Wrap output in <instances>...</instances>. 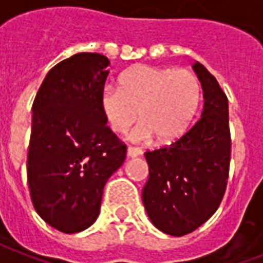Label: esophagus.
Listing matches in <instances>:
<instances>
[{
	"label": "esophagus",
	"instance_id": "1",
	"mask_svg": "<svg viewBox=\"0 0 263 263\" xmlns=\"http://www.w3.org/2000/svg\"><path fill=\"white\" fill-rule=\"evenodd\" d=\"M126 155H128L129 158H137V156H141V155H142V151L138 148H134V146H128V149H126Z\"/></svg>",
	"mask_w": 263,
	"mask_h": 263
}]
</instances>
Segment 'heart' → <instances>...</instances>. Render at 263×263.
I'll return each instance as SVG.
<instances>
[{"instance_id":"b5f03b06","label":"heart","mask_w":263,"mask_h":263,"mask_svg":"<svg viewBox=\"0 0 263 263\" xmlns=\"http://www.w3.org/2000/svg\"><path fill=\"white\" fill-rule=\"evenodd\" d=\"M200 96V83L190 70L141 65L121 76L120 88L104 87L100 104L112 131L125 132L141 117L131 141L146 142L156 134L169 142L187 129Z\"/></svg>"}]
</instances>
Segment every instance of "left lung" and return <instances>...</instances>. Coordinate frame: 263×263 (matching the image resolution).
I'll return each mask as SVG.
<instances>
[{
    "mask_svg": "<svg viewBox=\"0 0 263 263\" xmlns=\"http://www.w3.org/2000/svg\"><path fill=\"white\" fill-rule=\"evenodd\" d=\"M193 70L203 88L200 120L171 146L145 154L149 166L142 201L158 230L182 237L204 224L226 193L231 138L228 100L201 63Z\"/></svg>",
    "mask_w": 263,
    "mask_h": 263,
    "instance_id": "left-lung-1",
    "label": "left lung"
}]
</instances>
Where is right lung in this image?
I'll list each match as a JSON object with an SVG mask.
<instances>
[{
    "mask_svg": "<svg viewBox=\"0 0 263 263\" xmlns=\"http://www.w3.org/2000/svg\"><path fill=\"white\" fill-rule=\"evenodd\" d=\"M100 53H77L49 70L32 105L28 186L45 222L65 234L92 226L104 186L126 146L107 126L100 96L109 70Z\"/></svg>",
    "mask_w": 263,
    "mask_h": 263,
    "instance_id": "add662e5",
    "label": "right lung"
}]
</instances>
